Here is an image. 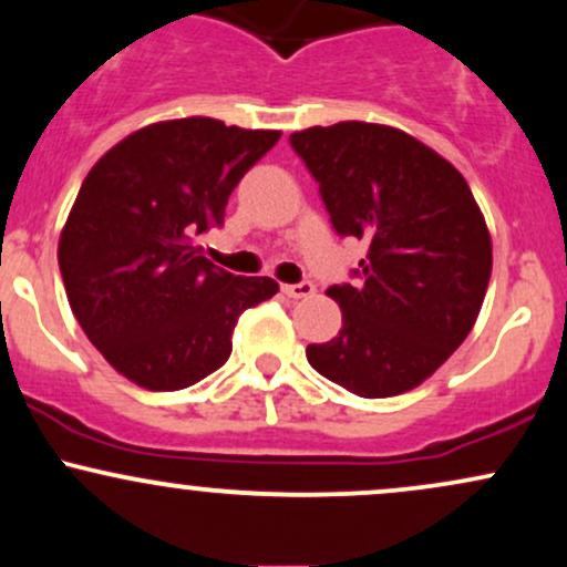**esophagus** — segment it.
I'll use <instances>...</instances> for the list:
<instances>
[{"label":"esophagus","instance_id":"obj_1","mask_svg":"<svg viewBox=\"0 0 567 567\" xmlns=\"http://www.w3.org/2000/svg\"><path fill=\"white\" fill-rule=\"evenodd\" d=\"M282 292L288 298H309L315 296V285L311 282H296V285H282Z\"/></svg>","mask_w":567,"mask_h":567}]
</instances>
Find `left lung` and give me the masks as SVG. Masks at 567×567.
I'll use <instances>...</instances> for the list:
<instances>
[{"mask_svg": "<svg viewBox=\"0 0 567 567\" xmlns=\"http://www.w3.org/2000/svg\"><path fill=\"white\" fill-rule=\"evenodd\" d=\"M320 184L330 224L368 243L360 282L333 285L343 328L306 360L351 394L419 386L464 343L483 309L493 245L470 184L413 135L338 122L290 135Z\"/></svg>", "mask_w": 567, "mask_h": 567, "instance_id": "obj_1", "label": "left lung"}]
</instances>
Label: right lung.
Returning a JSON list of instances; mask_svg holds the SVG:
<instances>
[{
	"label": "right lung",
	"mask_w": 567,
	"mask_h": 567,
	"mask_svg": "<svg viewBox=\"0 0 567 567\" xmlns=\"http://www.w3.org/2000/svg\"><path fill=\"white\" fill-rule=\"evenodd\" d=\"M279 135L210 116L154 122L87 173L58 266L84 336L127 381L148 392L202 381L229 360L239 315L279 290L271 277L220 269L194 245L224 224L234 186Z\"/></svg>",
	"instance_id": "right-lung-1"
}]
</instances>
